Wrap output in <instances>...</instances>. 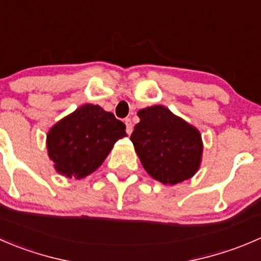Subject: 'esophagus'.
Here are the masks:
<instances>
[{
    "instance_id": "esophagus-1",
    "label": "esophagus",
    "mask_w": 261,
    "mask_h": 261,
    "mask_svg": "<svg viewBox=\"0 0 261 261\" xmlns=\"http://www.w3.org/2000/svg\"><path fill=\"white\" fill-rule=\"evenodd\" d=\"M125 125H126V131H127V134L133 133V122H131L130 118H126Z\"/></svg>"
}]
</instances>
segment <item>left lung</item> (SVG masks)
<instances>
[{
  "instance_id": "8db88e82",
  "label": "left lung",
  "mask_w": 261,
  "mask_h": 261,
  "mask_svg": "<svg viewBox=\"0 0 261 261\" xmlns=\"http://www.w3.org/2000/svg\"><path fill=\"white\" fill-rule=\"evenodd\" d=\"M130 139L144 169L164 185H176L199 171L203 140L199 130L161 105L138 112Z\"/></svg>"
}]
</instances>
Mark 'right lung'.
Listing matches in <instances>:
<instances>
[{
  "instance_id": "obj_1",
  "label": "right lung",
  "mask_w": 261,
  "mask_h": 261,
  "mask_svg": "<svg viewBox=\"0 0 261 261\" xmlns=\"http://www.w3.org/2000/svg\"><path fill=\"white\" fill-rule=\"evenodd\" d=\"M125 123L98 105H84L47 134V151L57 173L84 178L102 166L116 141L127 136Z\"/></svg>"
}]
</instances>
